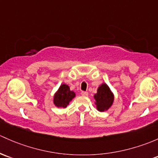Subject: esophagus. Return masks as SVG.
Wrapping results in <instances>:
<instances>
[{
    "label": "esophagus",
    "instance_id": "1",
    "mask_svg": "<svg viewBox=\"0 0 158 158\" xmlns=\"http://www.w3.org/2000/svg\"><path fill=\"white\" fill-rule=\"evenodd\" d=\"M81 94H82V96H85V97H86V96L89 95V92H81Z\"/></svg>",
    "mask_w": 158,
    "mask_h": 158
}]
</instances>
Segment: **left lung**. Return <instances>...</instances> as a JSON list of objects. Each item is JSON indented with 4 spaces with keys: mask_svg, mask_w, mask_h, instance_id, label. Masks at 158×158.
Here are the masks:
<instances>
[{
    "mask_svg": "<svg viewBox=\"0 0 158 158\" xmlns=\"http://www.w3.org/2000/svg\"><path fill=\"white\" fill-rule=\"evenodd\" d=\"M94 99L95 100L94 104L98 110L104 112L113 105L114 94L107 84L102 83L98 88L97 93L94 95Z\"/></svg>",
    "mask_w": 158,
    "mask_h": 158,
    "instance_id": "8db88e82",
    "label": "left lung"
}]
</instances>
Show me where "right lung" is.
Listing matches in <instances>:
<instances>
[{
	"label": "right lung",
	"instance_id": "obj_1",
	"mask_svg": "<svg viewBox=\"0 0 158 158\" xmlns=\"http://www.w3.org/2000/svg\"><path fill=\"white\" fill-rule=\"evenodd\" d=\"M75 97L76 93L70 90L68 85L63 83L60 85L57 92L54 93L53 102L56 107L66 108Z\"/></svg>",
	"mask_w": 158,
	"mask_h": 158
}]
</instances>
